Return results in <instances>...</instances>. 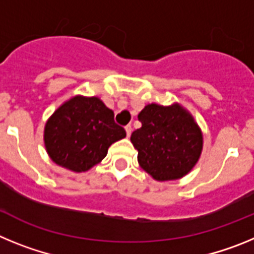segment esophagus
I'll list each match as a JSON object with an SVG mask.
<instances>
[{"label": "esophagus", "instance_id": "esophagus-1", "mask_svg": "<svg viewBox=\"0 0 254 254\" xmlns=\"http://www.w3.org/2000/svg\"><path fill=\"white\" fill-rule=\"evenodd\" d=\"M125 129H126V133H127V137H129V136H131V133H132V127H131V125L126 126Z\"/></svg>", "mask_w": 254, "mask_h": 254}]
</instances>
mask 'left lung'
<instances>
[{"label":"left lung","mask_w":254,"mask_h":254,"mask_svg":"<svg viewBox=\"0 0 254 254\" xmlns=\"http://www.w3.org/2000/svg\"><path fill=\"white\" fill-rule=\"evenodd\" d=\"M141 128L131 134L140 167L159 182L185 177L198 161L203 138L190 112L179 104H149L138 114Z\"/></svg>","instance_id":"1"}]
</instances>
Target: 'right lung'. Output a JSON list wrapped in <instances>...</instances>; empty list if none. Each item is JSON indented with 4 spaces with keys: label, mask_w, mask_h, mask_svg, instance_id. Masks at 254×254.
Instances as JSON below:
<instances>
[{
    "label": "right lung",
    "mask_w": 254,
    "mask_h": 254,
    "mask_svg": "<svg viewBox=\"0 0 254 254\" xmlns=\"http://www.w3.org/2000/svg\"><path fill=\"white\" fill-rule=\"evenodd\" d=\"M126 137L114 113L96 98L73 96L47 121L44 145L49 158L60 167L86 172L107 156L109 146Z\"/></svg>",
    "instance_id": "right-lung-1"
}]
</instances>
